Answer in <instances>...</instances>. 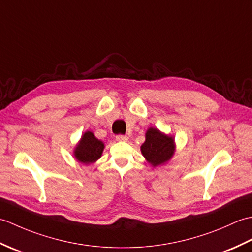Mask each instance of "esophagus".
<instances>
[{"label": "esophagus", "mask_w": 252, "mask_h": 252, "mask_svg": "<svg viewBox=\"0 0 252 252\" xmlns=\"http://www.w3.org/2000/svg\"><path fill=\"white\" fill-rule=\"evenodd\" d=\"M116 140L119 141V142H126L127 136L123 135V134H118V135H116Z\"/></svg>", "instance_id": "esophagus-1"}]
</instances>
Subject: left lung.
I'll list each match as a JSON object with an SVG mask.
<instances>
[{"instance_id":"obj_1","label":"left lung","mask_w":252,"mask_h":252,"mask_svg":"<svg viewBox=\"0 0 252 252\" xmlns=\"http://www.w3.org/2000/svg\"><path fill=\"white\" fill-rule=\"evenodd\" d=\"M143 156L154 167L164 163L174 153V140L151 127L146 132V141L141 146Z\"/></svg>"}]
</instances>
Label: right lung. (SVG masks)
Wrapping results in <instances>:
<instances>
[{
    "mask_svg": "<svg viewBox=\"0 0 252 252\" xmlns=\"http://www.w3.org/2000/svg\"><path fill=\"white\" fill-rule=\"evenodd\" d=\"M104 151V144L94 136L92 132H85L81 137L79 145L74 151V156L80 162L85 164L95 162L100 158Z\"/></svg>",
    "mask_w": 252,
    "mask_h": 252,
    "instance_id": "obj_1",
    "label": "right lung"
}]
</instances>
